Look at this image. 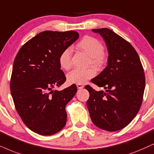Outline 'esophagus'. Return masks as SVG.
Segmentation results:
<instances>
[{
    "instance_id": "esophagus-1",
    "label": "esophagus",
    "mask_w": 154,
    "mask_h": 154,
    "mask_svg": "<svg viewBox=\"0 0 154 154\" xmlns=\"http://www.w3.org/2000/svg\"><path fill=\"white\" fill-rule=\"evenodd\" d=\"M77 87L78 89H82L83 87H84V85H80V84H77Z\"/></svg>"
}]
</instances>
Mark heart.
<instances>
[{
    "mask_svg": "<svg viewBox=\"0 0 154 154\" xmlns=\"http://www.w3.org/2000/svg\"><path fill=\"white\" fill-rule=\"evenodd\" d=\"M77 48L85 52L89 57L88 63L95 67H100L104 64V48L102 42L91 36H85L77 44ZM72 51L66 48L60 54V66L67 70L71 67ZM96 72L93 68L86 69H74L67 75V80L69 84H85L89 79L94 77Z\"/></svg>",
    "mask_w": 154,
    "mask_h": 154,
    "instance_id": "obj_1",
    "label": "heart"
}]
</instances>
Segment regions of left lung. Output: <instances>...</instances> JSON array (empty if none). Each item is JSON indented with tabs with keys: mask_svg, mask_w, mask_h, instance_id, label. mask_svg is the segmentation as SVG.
I'll return each instance as SVG.
<instances>
[{
	"mask_svg": "<svg viewBox=\"0 0 154 154\" xmlns=\"http://www.w3.org/2000/svg\"><path fill=\"white\" fill-rule=\"evenodd\" d=\"M104 39L108 50L107 66L91 82L104 91L87 85V102L95 126L108 131L125 127L137 114L143 100L145 75L137 51L129 42L110 29H93Z\"/></svg>",
	"mask_w": 154,
	"mask_h": 154,
	"instance_id": "8db88e82",
	"label": "left lung"
}]
</instances>
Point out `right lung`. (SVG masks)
I'll return each instance as SVG.
<instances>
[{"instance_id": "1", "label": "right lung", "mask_w": 154, "mask_h": 154, "mask_svg": "<svg viewBox=\"0 0 154 154\" xmlns=\"http://www.w3.org/2000/svg\"><path fill=\"white\" fill-rule=\"evenodd\" d=\"M78 38L75 31H44L23 45L15 58L11 91L15 109L25 125L40 135H52L65 126V106L77 87L53 88L66 80L60 69V54Z\"/></svg>"}]
</instances>
